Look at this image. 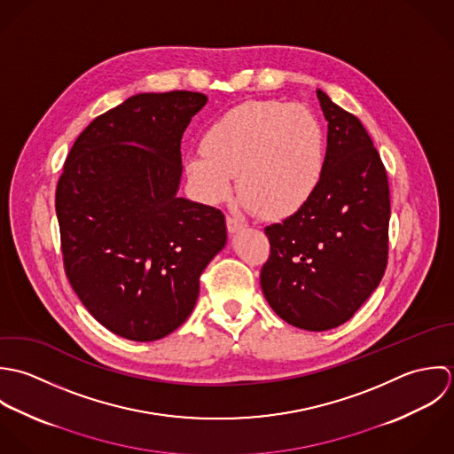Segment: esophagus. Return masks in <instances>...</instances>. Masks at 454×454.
Returning <instances> with one entry per match:
<instances>
[{"label":"esophagus","instance_id":"1","mask_svg":"<svg viewBox=\"0 0 454 454\" xmlns=\"http://www.w3.org/2000/svg\"><path fill=\"white\" fill-rule=\"evenodd\" d=\"M226 226H228V231H230L231 235H235V233H239V231H242V230L246 228V224H244L242 221H239L237 217H231V215H228Z\"/></svg>","mask_w":454,"mask_h":454}]
</instances>
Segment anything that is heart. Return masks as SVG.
<instances>
[{
  "mask_svg": "<svg viewBox=\"0 0 454 454\" xmlns=\"http://www.w3.org/2000/svg\"><path fill=\"white\" fill-rule=\"evenodd\" d=\"M325 168V131L307 106L246 101L214 121L203 151L185 160V176L207 203L228 200L237 176L246 203L265 217H287L307 205Z\"/></svg>",
  "mask_w": 454,
  "mask_h": 454,
  "instance_id": "heart-1",
  "label": "heart"
}]
</instances>
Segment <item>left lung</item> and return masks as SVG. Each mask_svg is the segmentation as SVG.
Listing matches in <instances>:
<instances>
[{"mask_svg":"<svg viewBox=\"0 0 454 454\" xmlns=\"http://www.w3.org/2000/svg\"><path fill=\"white\" fill-rule=\"evenodd\" d=\"M316 94L328 122L323 176L303 208L265 228L260 282L280 319L325 332L351 319L384 275L389 187L360 119Z\"/></svg>","mask_w":454,"mask_h":454,"instance_id":"obj_1","label":"left lung"}]
</instances>
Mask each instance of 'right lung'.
<instances>
[{"label":"right lung","instance_id":"add662e5","mask_svg":"<svg viewBox=\"0 0 454 454\" xmlns=\"http://www.w3.org/2000/svg\"><path fill=\"white\" fill-rule=\"evenodd\" d=\"M201 92H140L96 117L56 191L65 270L112 333L153 342L192 312L200 275L224 249V214L181 198V140Z\"/></svg>","mask_w":454,"mask_h":454}]
</instances>
